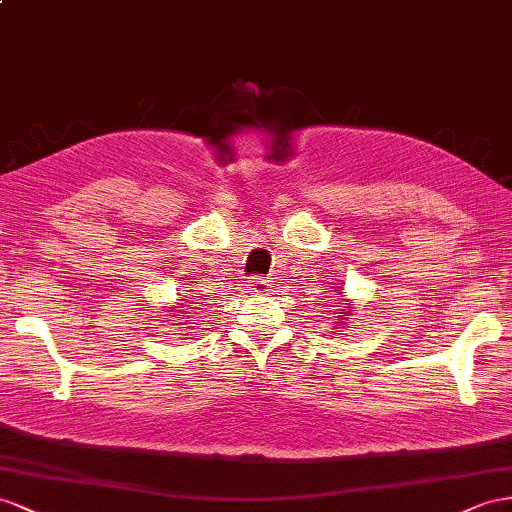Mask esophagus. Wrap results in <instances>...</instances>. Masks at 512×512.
Wrapping results in <instances>:
<instances>
[{
  "instance_id": "esophagus-1",
  "label": "esophagus",
  "mask_w": 512,
  "mask_h": 512,
  "mask_svg": "<svg viewBox=\"0 0 512 512\" xmlns=\"http://www.w3.org/2000/svg\"><path fill=\"white\" fill-rule=\"evenodd\" d=\"M272 283L268 279H253L251 281V292H255L257 296H266L270 292Z\"/></svg>"
}]
</instances>
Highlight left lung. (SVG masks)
Returning a JSON list of instances; mask_svg holds the SVG:
<instances>
[{
  "mask_svg": "<svg viewBox=\"0 0 512 512\" xmlns=\"http://www.w3.org/2000/svg\"><path fill=\"white\" fill-rule=\"evenodd\" d=\"M337 294H344L342 292V285H337V290H335ZM344 309H342V313H344V316H337V329H344V324H346V320H348V316H352V311H355V309H352L350 307V303H348V300H344ZM352 326H355V324H352Z\"/></svg>",
  "mask_w": 512,
  "mask_h": 512,
  "instance_id": "8db88e82",
  "label": "left lung"
}]
</instances>
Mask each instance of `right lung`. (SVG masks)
<instances>
[{"label": "right lung", "mask_w": 512, "mask_h": 512, "mask_svg": "<svg viewBox=\"0 0 512 512\" xmlns=\"http://www.w3.org/2000/svg\"><path fill=\"white\" fill-rule=\"evenodd\" d=\"M166 311H173L175 316H177V313H181V311H179V309H175V307H170V309H166Z\"/></svg>", "instance_id": "obj_1"}]
</instances>
